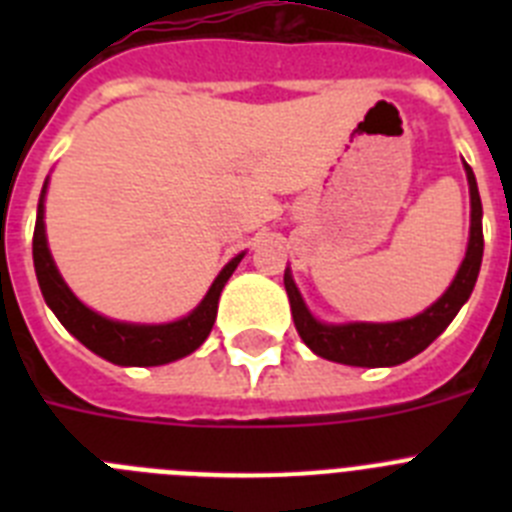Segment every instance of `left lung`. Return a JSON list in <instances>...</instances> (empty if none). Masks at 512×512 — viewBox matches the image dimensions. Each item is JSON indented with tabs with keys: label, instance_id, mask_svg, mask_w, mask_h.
Masks as SVG:
<instances>
[{
	"label": "left lung",
	"instance_id": "8db88e82",
	"mask_svg": "<svg viewBox=\"0 0 512 512\" xmlns=\"http://www.w3.org/2000/svg\"><path fill=\"white\" fill-rule=\"evenodd\" d=\"M464 171H467L469 202H472L467 253H464V261H461L449 289L431 307L418 312L415 318L395 320V323H323L307 310L289 266L284 269V289H287L295 328L312 354L346 366H397L418 356L423 348L431 346L443 330L449 328L456 312L472 295L479 277V266H482V251H485L482 200H479L477 179H474V171L469 169V164H464Z\"/></svg>",
	"mask_w": 512,
	"mask_h": 512
}]
</instances>
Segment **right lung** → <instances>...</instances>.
I'll return each instance as SVG.
<instances>
[{"label":"right lung","instance_id":"right-lung-1","mask_svg":"<svg viewBox=\"0 0 512 512\" xmlns=\"http://www.w3.org/2000/svg\"><path fill=\"white\" fill-rule=\"evenodd\" d=\"M45 189H48V179H45L43 192H40L38 217H35L33 261L45 305L51 307L63 328L69 330L76 341L84 343L89 351L117 366H161L197 351L215 325L220 292L246 253H238L235 259H230L223 266V271L217 274L200 305L184 318L158 325L122 323V320L104 318L71 292L69 284L63 282L56 261H53L48 238H45Z\"/></svg>","mask_w":512,"mask_h":512}]
</instances>
